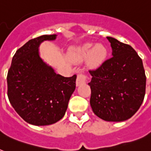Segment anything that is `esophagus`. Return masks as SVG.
<instances>
[{"instance_id":"34e87169","label":"esophagus","mask_w":151,"mask_h":151,"mask_svg":"<svg viewBox=\"0 0 151 151\" xmlns=\"http://www.w3.org/2000/svg\"><path fill=\"white\" fill-rule=\"evenodd\" d=\"M87 81V75H85L84 73H78V77H77V80H76V85L77 86H80L81 85L85 84Z\"/></svg>"}]
</instances>
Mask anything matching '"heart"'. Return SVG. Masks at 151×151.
<instances>
[{
  "label": "heart",
  "mask_w": 151,
  "mask_h": 151,
  "mask_svg": "<svg viewBox=\"0 0 151 151\" xmlns=\"http://www.w3.org/2000/svg\"><path fill=\"white\" fill-rule=\"evenodd\" d=\"M106 55L107 49L102 44H97L94 46L92 43H85L71 50L69 58L74 63H80L87 58L88 65L96 67L103 63Z\"/></svg>",
  "instance_id": "b5f03b06"
}]
</instances>
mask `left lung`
Segmentation results:
<instances>
[{"label": "left lung", "mask_w": 151, "mask_h": 151, "mask_svg": "<svg viewBox=\"0 0 151 151\" xmlns=\"http://www.w3.org/2000/svg\"><path fill=\"white\" fill-rule=\"evenodd\" d=\"M112 58L89 70L92 80L90 105L106 122H124L133 116L143 103L146 75L143 61L131 46L106 37Z\"/></svg>", "instance_id": "1"}]
</instances>
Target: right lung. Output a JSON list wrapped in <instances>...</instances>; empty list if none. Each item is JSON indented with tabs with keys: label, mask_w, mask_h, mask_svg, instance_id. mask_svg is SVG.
Here are the masks:
<instances>
[{
	"label": "right lung",
	"mask_w": 151,
	"mask_h": 151,
	"mask_svg": "<svg viewBox=\"0 0 151 151\" xmlns=\"http://www.w3.org/2000/svg\"><path fill=\"white\" fill-rule=\"evenodd\" d=\"M56 37L43 35L29 40L16 51L8 70L11 105L22 119L34 125H49L62 119L75 90L77 75L65 78L57 74L40 55V45L55 41Z\"/></svg>",
	"instance_id": "1"
}]
</instances>
